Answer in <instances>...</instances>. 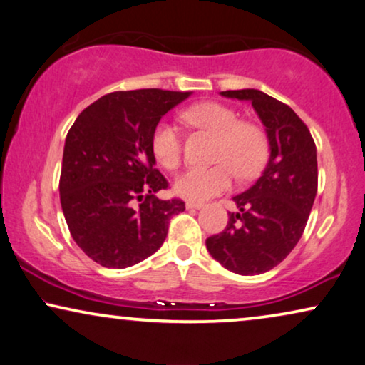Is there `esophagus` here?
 <instances>
[{"instance_id": "esophagus-1", "label": "esophagus", "mask_w": 365, "mask_h": 365, "mask_svg": "<svg viewBox=\"0 0 365 365\" xmlns=\"http://www.w3.org/2000/svg\"><path fill=\"white\" fill-rule=\"evenodd\" d=\"M185 207L188 210H200L202 208V203H197V202H187Z\"/></svg>"}]
</instances>
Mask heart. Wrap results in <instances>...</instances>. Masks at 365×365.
<instances>
[{"label":"heart","mask_w":365,"mask_h":365,"mask_svg":"<svg viewBox=\"0 0 365 365\" xmlns=\"http://www.w3.org/2000/svg\"><path fill=\"white\" fill-rule=\"evenodd\" d=\"M183 118L217 138L210 168L192 167L175 178L173 192L188 202H205L232 187L233 172L240 178L255 177L264 168L269 142L259 125L242 121L235 110L220 103H200L188 108ZM152 152L165 168H175L182 158V138L172 121L162 120L152 135Z\"/></svg>","instance_id":"obj_1"}]
</instances>
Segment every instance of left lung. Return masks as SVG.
Segmentation results:
<instances>
[{
	"mask_svg": "<svg viewBox=\"0 0 365 365\" xmlns=\"http://www.w3.org/2000/svg\"><path fill=\"white\" fill-rule=\"evenodd\" d=\"M250 101L265 126L270 157L259 180L233 197L225 230L207 239L218 264L239 275H260L279 265L302 237L317 193V150L312 135L289 105L264 91H220Z\"/></svg>",
	"mask_w": 365,
	"mask_h": 365,
	"instance_id": "8db88e82",
	"label": "left lung"
}]
</instances>
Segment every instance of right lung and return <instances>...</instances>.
<instances>
[{
	"instance_id": "add662e5",
	"label": "right lung",
	"mask_w": 365,
	"mask_h": 365,
	"mask_svg": "<svg viewBox=\"0 0 365 365\" xmlns=\"http://www.w3.org/2000/svg\"><path fill=\"white\" fill-rule=\"evenodd\" d=\"M192 91H113L81 111L65 140L60 200L76 245L106 269H126L155 254L178 198L160 200L168 187L155 168L152 135L163 115ZM140 203L136 205V200Z\"/></svg>"
}]
</instances>
